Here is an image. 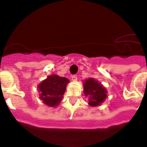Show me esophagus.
Returning a JSON list of instances; mask_svg holds the SVG:
<instances>
[{
  "label": "esophagus",
  "instance_id": "1",
  "mask_svg": "<svg viewBox=\"0 0 147 147\" xmlns=\"http://www.w3.org/2000/svg\"><path fill=\"white\" fill-rule=\"evenodd\" d=\"M71 77V80H72V81L75 82L77 80V76H76V75H72Z\"/></svg>",
  "mask_w": 147,
  "mask_h": 147
}]
</instances>
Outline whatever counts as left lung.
I'll return each mask as SVG.
<instances>
[{
  "instance_id": "left-lung-1",
  "label": "left lung",
  "mask_w": 147,
  "mask_h": 147,
  "mask_svg": "<svg viewBox=\"0 0 147 147\" xmlns=\"http://www.w3.org/2000/svg\"><path fill=\"white\" fill-rule=\"evenodd\" d=\"M83 85L85 96L89 97V105L96 107L105 102L107 97V91L101 83L93 78H89L84 82Z\"/></svg>"
}]
</instances>
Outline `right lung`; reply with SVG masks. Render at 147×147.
<instances>
[{
	"instance_id": "obj_1",
	"label": "right lung",
	"mask_w": 147,
	"mask_h": 147,
	"mask_svg": "<svg viewBox=\"0 0 147 147\" xmlns=\"http://www.w3.org/2000/svg\"><path fill=\"white\" fill-rule=\"evenodd\" d=\"M69 80L65 77L53 74L37 86L40 92V98L44 104L49 107H57L62 100Z\"/></svg>"
}]
</instances>
